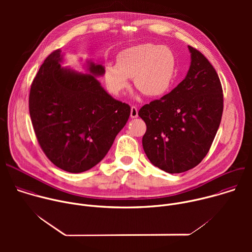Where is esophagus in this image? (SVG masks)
I'll return each instance as SVG.
<instances>
[{
    "label": "esophagus",
    "instance_id": "obj_1",
    "mask_svg": "<svg viewBox=\"0 0 252 252\" xmlns=\"http://www.w3.org/2000/svg\"><path fill=\"white\" fill-rule=\"evenodd\" d=\"M138 116V111H137V107L132 105L130 107V118H137Z\"/></svg>",
    "mask_w": 252,
    "mask_h": 252
}]
</instances>
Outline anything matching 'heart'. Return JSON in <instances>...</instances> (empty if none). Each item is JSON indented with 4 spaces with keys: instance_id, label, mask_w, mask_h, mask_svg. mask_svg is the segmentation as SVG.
Wrapping results in <instances>:
<instances>
[{
    "instance_id": "obj_1",
    "label": "heart",
    "mask_w": 252,
    "mask_h": 252,
    "mask_svg": "<svg viewBox=\"0 0 252 252\" xmlns=\"http://www.w3.org/2000/svg\"><path fill=\"white\" fill-rule=\"evenodd\" d=\"M176 68V59L167 47L152 44L137 45L118 55L117 64L106 63L104 80L110 92L121 94L128 88V78L148 96L163 94L171 86Z\"/></svg>"
}]
</instances>
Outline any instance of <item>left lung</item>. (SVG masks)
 I'll return each mask as SVG.
<instances>
[{
    "label": "left lung",
    "mask_w": 252,
    "mask_h": 252,
    "mask_svg": "<svg viewBox=\"0 0 252 252\" xmlns=\"http://www.w3.org/2000/svg\"><path fill=\"white\" fill-rule=\"evenodd\" d=\"M189 50L191 63L186 79L138 111L147 125L143 151L154 165L168 173L189 170L204 158L223 112L217 70L199 51L190 46Z\"/></svg>",
    "instance_id": "8db88e82"
}]
</instances>
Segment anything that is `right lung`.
Wrapping results in <instances>:
<instances>
[{
	"label": "right lung",
	"mask_w": 252,
	"mask_h": 252,
	"mask_svg": "<svg viewBox=\"0 0 252 252\" xmlns=\"http://www.w3.org/2000/svg\"><path fill=\"white\" fill-rule=\"evenodd\" d=\"M61 50L43 63L30 91L29 110L39 145L59 168L79 173L97 164L126 126L130 106L107 94L97 76L101 64L89 63V74L63 67Z\"/></svg>",
	"instance_id": "add662e5"
}]
</instances>
